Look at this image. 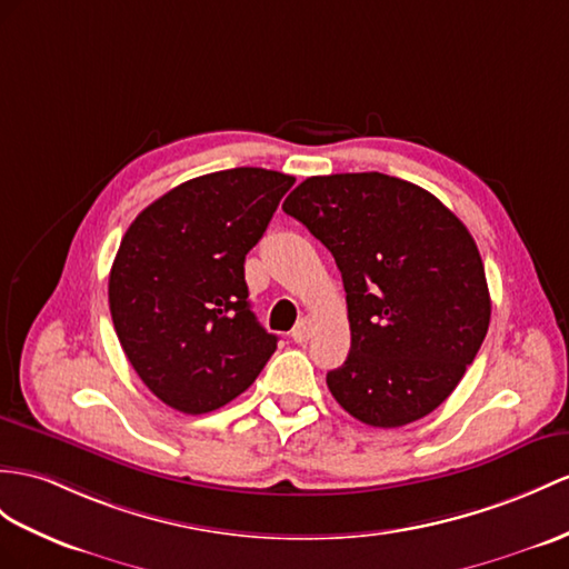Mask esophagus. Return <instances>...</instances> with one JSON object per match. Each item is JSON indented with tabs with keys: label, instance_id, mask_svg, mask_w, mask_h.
I'll use <instances>...</instances> for the list:
<instances>
[{
	"label": "esophagus",
	"instance_id": "1",
	"mask_svg": "<svg viewBox=\"0 0 569 569\" xmlns=\"http://www.w3.org/2000/svg\"><path fill=\"white\" fill-rule=\"evenodd\" d=\"M311 332H313V321H311V318H301V321H299V323L295 326V330H292V340L299 342V345L309 342Z\"/></svg>",
	"mask_w": 569,
	"mask_h": 569
}]
</instances>
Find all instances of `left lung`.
Listing matches in <instances>:
<instances>
[{
    "label": "left lung",
    "mask_w": 569,
    "mask_h": 569,
    "mask_svg": "<svg viewBox=\"0 0 569 569\" xmlns=\"http://www.w3.org/2000/svg\"><path fill=\"white\" fill-rule=\"evenodd\" d=\"M282 210L336 258L352 345L332 398L371 427H403L459 386L490 326L478 246L432 192L386 173L311 176Z\"/></svg>",
    "instance_id": "left-lung-1"
}]
</instances>
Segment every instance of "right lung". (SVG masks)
Returning <instances> with one entry per match:
<instances>
[{
	"label": "right lung",
	"mask_w": 569,
	"mask_h": 569,
	"mask_svg": "<svg viewBox=\"0 0 569 569\" xmlns=\"http://www.w3.org/2000/svg\"><path fill=\"white\" fill-rule=\"evenodd\" d=\"M295 176L241 169L186 180L124 231L108 277L118 340L166 406L212 412L256 381L277 338L258 323L243 277Z\"/></svg>",
	"instance_id": "right-lung-1"
}]
</instances>
